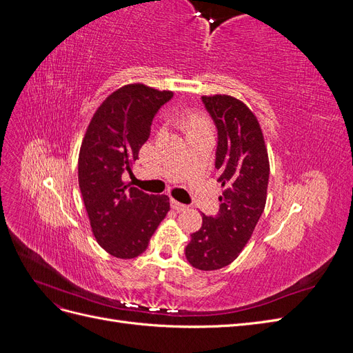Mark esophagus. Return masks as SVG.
Wrapping results in <instances>:
<instances>
[{"instance_id":"1","label":"esophagus","mask_w":353,"mask_h":353,"mask_svg":"<svg viewBox=\"0 0 353 353\" xmlns=\"http://www.w3.org/2000/svg\"><path fill=\"white\" fill-rule=\"evenodd\" d=\"M170 206H172V209L174 210H176V212H183V210H185L188 206L187 205H183V203H179V201H176V200H170Z\"/></svg>"}]
</instances>
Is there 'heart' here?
Here are the masks:
<instances>
[{"instance_id":"b5f03b06","label":"heart","mask_w":353,"mask_h":353,"mask_svg":"<svg viewBox=\"0 0 353 353\" xmlns=\"http://www.w3.org/2000/svg\"><path fill=\"white\" fill-rule=\"evenodd\" d=\"M179 121L187 130V132L201 130V128H208V122L205 117H201L197 113H183L179 114Z\"/></svg>"}]
</instances>
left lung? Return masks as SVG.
Listing matches in <instances>:
<instances>
[{"instance_id":"1","label":"left lung","mask_w":353,"mask_h":353,"mask_svg":"<svg viewBox=\"0 0 353 353\" xmlns=\"http://www.w3.org/2000/svg\"><path fill=\"white\" fill-rule=\"evenodd\" d=\"M218 131L215 168L225 188L215 216L203 215L201 228L191 234L185 258L201 271L230 265L250 240L265 209L270 162L256 116L230 95L201 97Z\"/></svg>"}]
</instances>
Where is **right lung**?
<instances>
[{
    "label": "right lung",
    "instance_id": "right-lung-1",
    "mask_svg": "<svg viewBox=\"0 0 353 353\" xmlns=\"http://www.w3.org/2000/svg\"><path fill=\"white\" fill-rule=\"evenodd\" d=\"M174 97L143 83L110 94L88 125L79 152L78 179L92 234L101 248L119 259H132L148 245L169 210L168 196L147 194L123 183L156 113Z\"/></svg>",
    "mask_w": 353,
    "mask_h": 353
}]
</instances>
